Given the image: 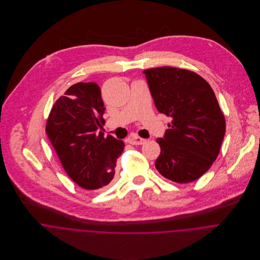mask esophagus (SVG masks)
Returning <instances> with one entry per match:
<instances>
[{
	"label": "esophagus",
	"mask_w": 260,
	"mask_h": 260,
	"mask_svg": "<svg viewBox=\"0 0 260 260\" xmlns=\"http://www.w3.org/2000/svg\"><path fill=\"white\" fill-rule=\"evenodd\" d=\"M127 141H128V143L131 144V145H142V144H144V143L146 142L145 139H143V138H141V137H139V136H137V135H132V136H130V137L127 139Z\"/></svg>",
	"instance_id": "1"
}]
</instances>
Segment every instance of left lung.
<instances>
[{
	"label": "left lung",
	"instance_id": "1",
	"mask_svg": "<svg viewBox=\"0 0 260 260\" xmlns=\"http://www.w3.org/2000/svg\"><path fill=\"white\" fill-rule=\"evenodd\" d=\"M149 90L160 113L172 118L155 167L165 178L188 183L202 176L218 156L225 119L210 85L183 69L160 67L144 70Z\"/></svg>",
	"mask_w": 260,
	"mask_h": 260
}]
</instances>
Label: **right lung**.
Returning a JSON list of instances; mask_svg holds the SVG:
<instances>
[{"mask_svg":"<svg viewBox=\"0 0 260 260\" xmlns=\"http://www.w3.org/2000/svg\"><path fill=\"white\" fill-rule=\"evenodd\" d=\"M104 103L96 83H78L54 104L46 132L65 171L77 184L93 190L108 185L124 143L98 128L104 124Z\"/></svg>","mask_w":260,"mask_h":260,"instance_id":"obj_1","label":"right lung"}]
</instances>
